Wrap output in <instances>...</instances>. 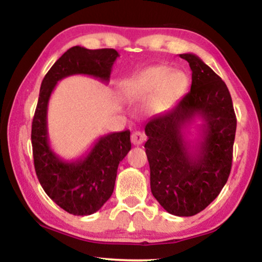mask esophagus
Listing matches in <instances>:
<instances>
[{
  "label": "esophagus",
  "mask_w": 262,
  "mask_h": 262,
  "mask_svg": "<svg viewBox=\"0 0 262 262\" xmlns=\"http://www.w3.org/2000/svg\"><path fill=\"white\" fill-rule=\"evenodd\" d=\"M130 139H132V143H133V145L139 146V145H141V143H142L143 141H145V140H146V135L143 134L142 132L136 130V132L133 133L132 136H130Z\"/></svg>",
  "instance_id": "34e87169"
}]
</instances>
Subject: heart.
<instances>
[{
	"instance_id": "obj_1",
	"label": "heart",
	"mask_w": 262,
	"mask_h": 262,
	"mask_svg": "<svg viewBox=\"0 0 262 262\" xmlns=\"http://www.w3.org/2000/svg\"><path fill=\"white\" fill-rule=\"evenodd\" d=\"M187 79L180 71L167 66H150L123 84V95L132 101H141L152 96L148 109L160 113L167 109L186 88Z\"/></svg>"
}]
</instances>
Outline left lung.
I'll return each mask as SVG.
<instances>
[{
  "label": "left lung",
  "instance_id": "left-lung-1",
  "mask_svg": "<svg viewBox=\"0 0 262 262\" xmlns=\"http://www.w3.org/2000/svg\"><path fill=\"white\" fill-rule=\"evenodd\" d=\"M192 71L191 90L167 113L145 127L150 191L167 212L193 216L226 185L236 132L233 101L226 83L196 54H179ZM204 119L201 140L191 149L185 129L194 117Z\"/></svg>",
  "mask_w": 262,
  "mask_h": 262
}]
</instances>
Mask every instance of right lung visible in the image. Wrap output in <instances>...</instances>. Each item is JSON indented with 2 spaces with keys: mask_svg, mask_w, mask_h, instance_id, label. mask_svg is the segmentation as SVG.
I'll return each mask as SVG.
<instances>
[{
  "mask_svg": "<svg viewBox=\"0 0 262 262\" xmlns=\"http://www.w3.org/2000/svg\"><path fill=\"white\" fill-rule=\"evenodd\" d=\"M117 57L119 53L114 49L88 50L73 46L54 62L40 88L32 122L35 172L47 196L72 215H91L112 196L117 167L130 150V132L101 136L85 157L65 161L50 147L47 105L57 83L65 77L88 75L108 83Z\"/></svg>",
  "mask_w": 262,
  "mask_h": 262,
  "instance_id": "right-lung-1",
  "label": "right lung"
}]
</instances>
